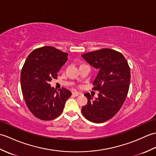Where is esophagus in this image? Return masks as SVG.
<instances>
[{"instance_id":"34e87169","label":"esophagus","mask_w":156,"mask_h":156,"mask_svg":"<svg viewBox=\"0 0 156 156\" xmlns=\"http://www.w3.org/2000/svg\"><path fill=\"white\" fill-rule=\"evenodd\" d=\"M81 93L80 92H78L77 91H74V92H73V94H74V96H76V97H77V96H78L79 94H80Z\"/></svg>"}]
</instances>
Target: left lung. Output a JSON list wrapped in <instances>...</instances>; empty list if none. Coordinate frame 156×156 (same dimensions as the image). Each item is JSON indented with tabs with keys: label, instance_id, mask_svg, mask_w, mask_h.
Wrapping results in <instances>:
<instances>
[{
	"label": "left lung",
	"instance_id": "1",
	"mask_svg": "<svg viewBox=\"0 0 156 156\" xmlns=\"http://www.w3.org/2000/svg\"><path fill=\"white\" fill-rule=\"evenodd\" d=\"M82 57L98 69L92 84L98 90V97L84 94L88 103L82 108V113L88 121L101 123L117 113L127 96L131 80L130 68L121 53L104 48L86 53Z\"/></svg>",
	"mask_w": 156,
	"mask_h": 156
}]
</instances>
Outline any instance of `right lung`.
<instances>
[{
    "label": "right lung",
    "mask_w": 156,
    "mask_h": 156,
    "mask_svg": "<svg viewBox=\"0 0 156 156\" xmlns=\"http://www.w3.org/2000/svg\"><path fill=\"white\" fill-rule=\"evenodd\" d=\"M68 54L51 46L34 49L26 59L21 73L23 98L29 111L43 121L62 114L72 92L64 88L55 90L49 82L57 79L58 72L68 60Z\"/></svg>",
    "instance_id": "right-lung-1"
}]
</instances>
